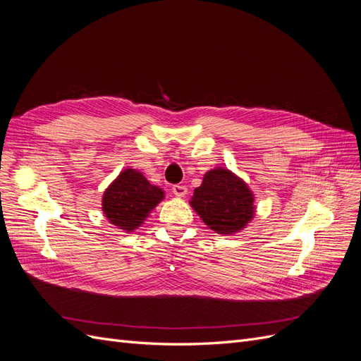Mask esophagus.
Masks as SVG:
<instances>
[{"mask_svg":"<svg viewBox=\"0 0 361 361\" xmlns=\"http://www.w3.org/2000/svg\"><path fill=\"white\" fill-rule=\"evenodd\" d=\"M187 187H183V185H174L173 187V194L176 195V197H185V194H187Z\"/></svg>","mask_w":361,"mask_h":361,"instance_id":"obj_1","label":"esophagus"}]
</instances>
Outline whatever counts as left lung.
Listing matches in <instances>:
<instances>
[{
    "mask_svg": "<svg viewBox=\"0 0 361 361\" xmlns=\"http://www.w3.org/2000/svg\"><path fill=\"white\" fill-rule=\"evenodd\" d=\"M255 200L253 191L243 178L227 167H215L204 173L190 206L211 231L231 236L243 232L253 220Z\"/></svg>",
    "mask_w": 361,
    "mask_h": 361,
    "instance_id": "1",
    "label": "left lung"
}]
</instances>
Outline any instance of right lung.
<instances>
[{
	"label": "right lung",
	"instance_id": "right-lung-1",
	"mask_svg": "<svg viewBox=\"0 0 361 361\" xmlns=\"http://www.w3.org/2000/svg\"><path fill=\"white\" fill-rule=\"evenodd\" d=\"M166 199V191L152 185L141 171L125 169L102 194V212L122 232L133 233Z\"/></svg>",
	"mask_w": 361,
	"mask_h": 361
}]
</instances>
